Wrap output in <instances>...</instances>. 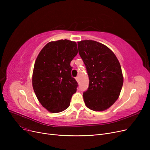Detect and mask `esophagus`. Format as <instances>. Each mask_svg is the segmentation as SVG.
<instances>
[{
  "label": "esophagus",
  "mask_w": 150,
  "mask_h": 150,
  "mask_svg": "<svg viewBox=\"0 0 150 150\" xmlns=\"http://www.w3.org/2000/svg\"><path fill=\"white\" fill-rule=\"evenodd\" d=\"M75 80H76L77 82H79V81H79V80H80V78H79V77H78V76H77V77L75 78Z\"/></svg>",
  "instance_id": "esophagus-1"
}]
</instances>
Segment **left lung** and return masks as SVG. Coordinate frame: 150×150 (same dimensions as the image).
Here are the masks:
<instances>
[{"label": "left lung", "instance_id": "left-lung-1", "mask_svg": "<svg viewBox=\"0 0 150 150\" xmlns=\"http://www.w3.org/2000/svg\"><path fill=\"white\" fill-rule=\"evenodd\" d=\"M78 52L87 69L88 89L83 93L86 106L94 111H103L119 98L123 83L120 64L105 45L92 40L78 42Z\"/></svg>", "mask_w": 150, "mask_h": 150}]
</instances>
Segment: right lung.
<instances>
[{
	"label": "right lung",
	"mask_w": 150,
	"mask_h": 150,
	"mask_svg": "<svg viewBox=\"0 0 150 150\" xmlns=\"http://www.w3.org/2000/svg\"><path fill=\"white\" fill-rule=\"evenodd\" d=\"M77 53L75 42L61 39L47 43L36 59L33 88L39 103L50 112L64 111L76 92L78 83L71 75L70 62Z\"/></svg>",
	"instance_id": "1"
}]
</instances>
